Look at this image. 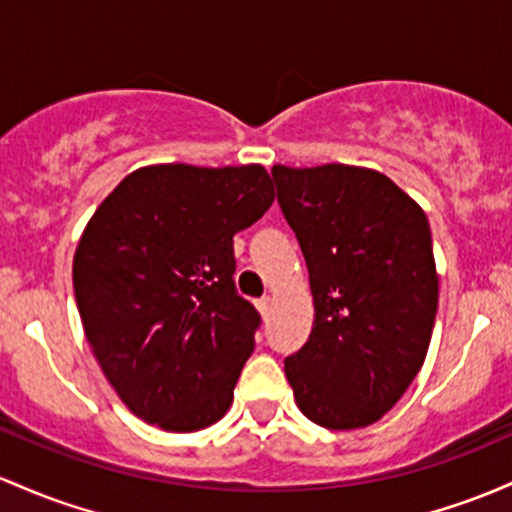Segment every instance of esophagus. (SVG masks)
<instances>
[{"mask_svg":"<svg viewBox=\"0 0 512 512\" xmlns=\"http://www.w3.org/2000/svg\"><path fill=\"white\" fill-rule=\"evenodd\" d=\"M257 311H260V316L267 320L269 313H272V299H269V296H265V299L257 301Z\"/></svg>","mask_w":512,"mask_h":512,"instance_id":"esophagus-1","label":"esophagus"}]
</instances>
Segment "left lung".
<instances>
[{"instance_id": "8db88e82", "label": "left lung", "mask_w": 512, "mask_h": 512, "mask_svg": "<svg viewBox=\"0 0 512 512\" xmlns=\"http://www.w3.org/2000/svg\"><path fill=\"white\" fill-rule=\"evenodd\" d=\"M313 294L308 342L284 362L299 411L328 430L384 418L423 367L440 279L428 216L369 167H272Z\"/></svg>"}]
</instances>
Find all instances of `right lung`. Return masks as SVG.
Segmentation results:
<instances>
[{
	"mask_svg": "<svg viewBox=\"0 0 512 512\" xmlns=\"http://www.w3.org/2000/svg\"><path fill=\"white\" fill-rule=\"evenodd\" d=\"M274 201L262 165L165 162L97 206L72 260L84 335L133 415L167 432L218 423L260 316L235 294L233 235Z\"/></svg>",
	"mask_w": 512,
	"mask_h": 512,
	"instance_id": "1",
	"label": "right lung"
}]
</instances>
